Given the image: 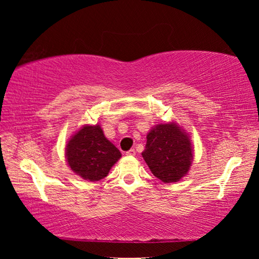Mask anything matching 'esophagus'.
I'll return each mask as SVG.
<instances>
[{
  "mask_svg": "<svg viewBox=\"0 0 259 259\" xmlns=\"http://www.w3.org/2000/svg\"><path fill=\"white\" fill-rule=\"evenodd\" d=\"M126 155H129V156L136 155V150H135V148H131V150H129L128 152H126Z\"/></svg>",
  "mask_w": 259,
  "mask_h": 259,
  "instance_id": "esophagus-1",
  "label": "esophagus"
}]
</instances>
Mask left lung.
<instances>
[{
	"instance_id": "obj_1",
	"label": "left lung",
	"mask_w": 259,
	"mask_h": 259,
	"mask_svg": "<svg viewBox=\"0 0 259 259\" xmlns=\"http://www.w3.org/2000/svg\"><path fill=\"white\" fill-rule=\"evenodd\" d=\"M142 155L156 178L163 183L178 182L190 170L191 140L175 123L159 124L148 133Z\"/></svg>"
}]
</instances>
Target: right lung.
Returning a JSON list of instances; mask_svg holds the SVG:
<instances>
[{
    "mask_svg": "<svg viewBox=\"0 0 259 259\" xmlns=\"http://www.w3.org/2000/svg\"><path fill=\"white\" fill-rule=\"evenodd\" d=\"M66 157L74 172L97 182L107 176L121 153L105 137L99 125H85L69 139Z\"/></svg>",
    "mask_w": 259,
    "mask_h": 259,
    "instance_id": "right-lung-1",
    "label": "right lung"
}]
</instances>
